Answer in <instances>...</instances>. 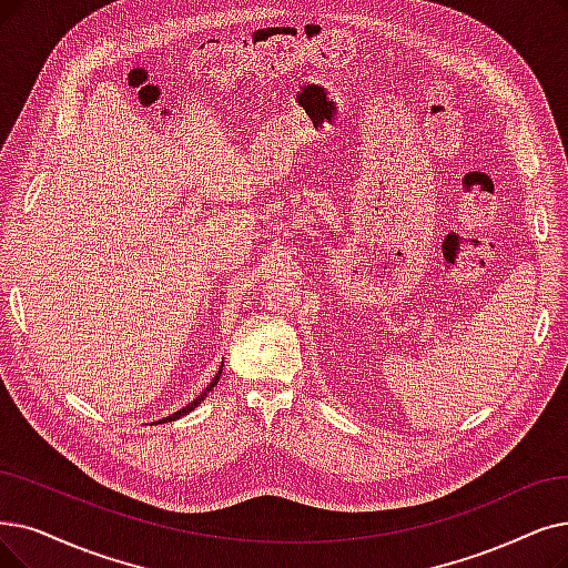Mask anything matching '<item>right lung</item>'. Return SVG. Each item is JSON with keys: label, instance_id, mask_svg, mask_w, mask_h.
Returning a JSON list of instances; mask_svg holds the SVG:
<instances>
[{"label": "right lung", "instance_id": "add662e5", "mask_svg": "<svg viewBox=\"0 0 568 568\" xmlns=\"http://www.w3.org/2000/svg\"><path fill=\"white\" fill-rule=\"evenodd\" d=\"M221 371H223V363H221V368H219V373L214 375V379H212V382L207 384V389H205V392H202L200 396H195V398H193V400H191V403H189L186 407H181V410H176L174 415H170V417H163V419H158V422H163V424H165V422H174V419H179V417H184V415H189L191 410H195V407H197V405H200L202 400H205V396H207V394H210V392H212V389L216 387V382H219V377H221Z\"/></svg>", "mask_w": 568, "mask_h": 568}]
</instances>
